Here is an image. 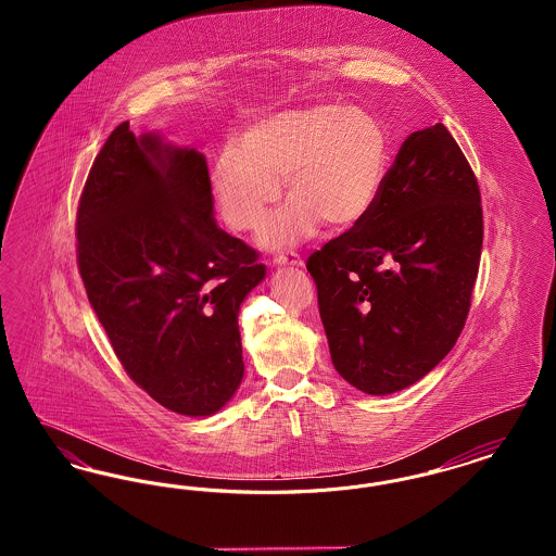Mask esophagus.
<instances>
[{
    "instance_id": "1",
    "label": "esophagus",
    "mask_w": 556,
    "mask_h": 556,
    "mask_svg": "<svg viewBox=\"0 0 556 556\" xmlns=\"http://www.w3.org/2000/svg\"><path fill=\"white\" fill-rule=\"evenodd\" d=\"M273 265L277 266H302L304 261L295 254V252H281V254H275L273 258Z\"/></svg>"
}]
</instances>
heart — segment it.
Listing matches in <instances>:
<instances>
[{"instance_id":"1","label":"heart","mask_w":556,"mask_h":556,"mask_svg":"<svg viewBox=\"0 0 556 556\" xmlns=\"http://www.w3.org/2000/svg\"><path fill=\"white\" fill-rule=\"evenodd\" d=\"M390 137L363 108H304L250 127L212 160L211 189L223 220L239 233L258 231L286 179L291 200L268 223V245L311 238L320 220L331 229L361 223L388 175Z\"/></svg>"}]
</instances>
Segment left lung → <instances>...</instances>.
<instances>
[{
	"instance_id": "left-lung-1",
	"label": "left lung",
	"mask_w": 556,
	"mask_h": 556,
	"mask_svg": "<svg viewBox=\"0 0 556 556\" xmlns=\"http://www.w3.org/2000/svg\"><path fill=\"white\" fill-rule=\"evenodd\" d=\"M483 241L476 173L448 129L413 132L369 214L306 268L336 370L386 396L433 369L471 308Z\"/></svg>"
}]
</instances>
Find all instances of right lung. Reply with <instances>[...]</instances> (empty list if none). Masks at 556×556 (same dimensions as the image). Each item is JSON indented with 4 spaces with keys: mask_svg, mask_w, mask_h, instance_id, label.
<instances>
[{
    "mask_svg": "<svg viewBox=\"0 0 556 556\" xmlns=\"http://www.w3.org/2000/svg\"><path fill=\"white\" fill-rule=\"evenodd\" d=\"M75 231L87 298L132 381L179 415L223 408L243 377L239 304L265 265L216 227L206 159L121 123L87 175Z\"/></svg>",
    "mask_w": 556,
    "mask_h": 556,
    "instance_id": "right-lung-1",
    "label": "right lung"
}]
</instances>
